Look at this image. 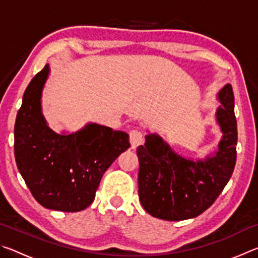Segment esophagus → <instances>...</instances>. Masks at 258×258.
Returning a JSON list of instances; mask_svg holds the SVG:
<instances>
[{
  "mask_svg": "<svg viewBox=\"0 0 258 258\" xmlns=\"http://www.w3.org/2000/svg\"><path fill=\"white\" fill-rule=\"evenodd\" d=\"M130 142H131V147H132V149L135 150L139 146H141L143 143V137H142V133L139 132V131L134 130V131H131L130 133Z\"/></svg>",
  "mask_w": 258,
  "mask_h": 258,
  "instance_id": "1",
  "label": "esophagus"
}]
</instances>
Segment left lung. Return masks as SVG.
Segmentation results:
<instances>
[{
  "mask_svg": "<svg viewBox=\"0 0 258 258\" xmlns=\"http://www.w3.org/2000/svg\"><path fill=\"white\" fill-rule=\"evenodd\" d=\"M215 112L222 139L217 151L191 159L173 149L157 133L146 135L139 158V198L151 216L165 221L197 217L209 208L232 175L237 159V119L231 84L217 93Z\"/></svg>",
  "mask_w": 258,
  "mask_h": 258,
  "instance_id": "left-lung-1",
  "label": "left lung"
}]
</instances>
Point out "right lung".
Segmentation results:
<instances>
[{"mask_svg":"<svg viewBox=\"0 0 258 258\" xmlns=\"http://www.w3.org/2000/svg\"><path fill=\"white\" fill-rule=\"evenodd\" d=\"M45 64L26 89L15 124V158L33 197L43 207L80 212L89 207L102 175L131 147L130 135L89 123L74 133L54 132L42 112Z\"/></svg>","mask_w":258,"mask_h":258,"instance_id":"right-lung-1","label":"right lung"}]
</instances>
